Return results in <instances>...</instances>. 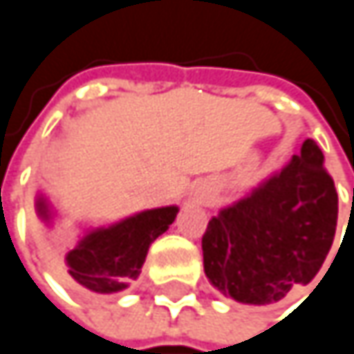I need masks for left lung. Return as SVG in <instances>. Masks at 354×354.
Segmentation results:
<instances>
[{
    "label": "left lung",
    "instance_id": "1",
    "mask_svg": "<svg viewBox=\"0 0 354 354\" xmlns=\"http://www.w3.org/2000/svg\"><path fill=\"white\" fill-rule=\"evenodd\" d=\"M338 194L316 141L203 234L209 281L236 301L270 306L322 268L336 234Z\"/></svg>",
    "mask_w": 354,
    "mask_h": 354
}]
</instances>
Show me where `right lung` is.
Returning <instances> with one entry per match:
<instances>
[{"label": "right lung", "mask_w": 354, "mask_h": 354, "mask_svg": "<svg viewBox=\"0 0 354 354\" xmlns=\"http://www.w3.org/2000/svg\"><path fill=\"white\" fill-rule=\"evenodd\" d=\"M46 219V205L38 201ZM176 207L143 211L112 227L88 234L65 258V283L92 293H116L141 272L147 250L176 219Z\"/></svg>", "instance_id": "add662e5"}]
</instances>
